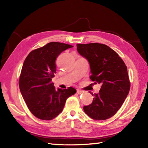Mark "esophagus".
<instances>
[{
  "instance_id": "obj_1",
  "label": "esophagus",
  "mask_w": 148,
  "mask_h": 148,
  "mask_svg": "<svg viewBox=\"0 0 148 148\" xmlns=\"http://www.w3.org/2000/svg\"><path fill=\"white\" fill-rule=\"evenodd\" d=\"M77 93L78 94H81V93H83V91L81 90L77 89Z\"/></svg>"
}]
</instances>
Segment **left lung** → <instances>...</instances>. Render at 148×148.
<instances>
[{
    "label": "left lung",
    "instance_id": "left-lung-1",
    "mask_svg": "<svg viewBox=\"0 0 148 148\" xmlns=\"http://www.w3.org/2000/svg\"><path fill=\"white\" fill-rule=\"evenodd\" d=\"M77 50L88 61L90 79L101 84L93 102L84 106L86 114L95 120H105L114 116L129 93L130 83L127 66L118 54L108 46L99 43L77 44Z\"/></svg>",
    "mask_w": 148,
    "mask_h": 148
}]
</instances>
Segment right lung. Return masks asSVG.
<instances>
[{
  "instance_id": "1",
  "label": "right lung",
  "mask_w": 148,
  "mask_h": 148,
  "mask_svg": "<svg viewBox=\"0 0 148 148\" xmlns=\"http://www.w3.org/2000/svg\"><path fill=\"white\" fill-rule=\"evenodd\" d=\"M72 47L65 43L51 42L33 50L25 60L19 86L28 108L37 118L54 119L62 111L68 97L76 93L72 87L56 90L51 82L56 72V58Z\"/></svg>"
}]
</instances>
